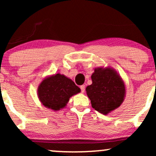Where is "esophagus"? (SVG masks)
I'll return each mask as SVG.
<instances>
[{"instance_id":"1","label":"esophagus","mask_w":156,"mask_h":156,"mask_svg":"<svg viewBox=\"0 0 156 156\" xmlns=\"http://www.w3.org/2000/svg\"><path fill=\"white\" fill-rule=\"evenodd\" d=\"M80 89H81V91H82V93H84L85 91V86H84V85H82V86L80 87Z\"/></svg>"}]
</instances>
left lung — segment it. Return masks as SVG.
Listing matches in <instances>:
<instances>
[{
    "instance_id": "1",
    "label": "left lung",
    "mask_w": 156,
    "mask_h": 156,
    "mask_svg": "<svg viewBox=\"0 0 156 156\" xmlns=\"http://www.w3.org/2000/svg\"><path fill=\"white\" fill-rule=\"evenodd\" d=\"M92 84L86 91L92 108L106 115L118 108L126 97L125 84L121 76L111 67L95 68Z\"/></svg>"
}]
</instances>
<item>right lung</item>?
Listing matches in <instances>:
<instances>
[{
  "instance_id": "1",
  "label": "right lung",
  "mask_w": 156,
  "mask_h": 156,
  "mask_svg": "<svg viewBox=\"0 0 156 156\" xmlns=\"http://www.w3.org/2000/svg\"><path fill=\"white\" fill-rule=\"evenodd\" d=\"M81 89L71 79L59 73L48 76L37 87L40 101L46 108L57 112L65 108L69 98Z\"/></svg>"
}]
</instances>
